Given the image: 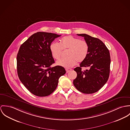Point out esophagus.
<instances>
[{"label": "esophagus", "instance_id": "1", "mask_svg": "<svg viewBox=\"0 0 130 130\" xmlns=\"http://www.w3.org/2000/svg\"><path fill=\"white\" fill-rule=\"evenodd\" d=\"M71 70H72V69H70V68H67V69H66V71L67 73H68V72L71 71Z\"/></svg>", "mask_w": 130, "mask_h": 130}]
</instances>
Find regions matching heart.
Here are the masks:
<instances>
[{
    "instance_id": "heart-1",
    "label": "heart",
    "mask_w": 130,
    "mask_h": 130,
    "mask_svg": "<svg viewBox=\"0 0 130 130\" xmlns=\"http://www.w3.org/2000/svg\"><path fill=\"white\" fill-rule=\"evenodd\" d=\"M68 50L67 58L61 59L56 64L66 68L73 67L77 63L83 62L89 53V47L85 40H81L73 36H66L62 38L60 44L53 42L50 45V50L53 57L58 60L60 58L62 50Z\"/></svg>"
}]
</instances>
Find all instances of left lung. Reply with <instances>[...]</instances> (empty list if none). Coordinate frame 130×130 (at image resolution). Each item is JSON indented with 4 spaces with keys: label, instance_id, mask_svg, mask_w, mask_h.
Listing matches in <instances>:
<instances>
[{
    "label": "left lung",
    "instance_id": "left-lung-1",
    "mask_svg": "<svg viewBox=\"0 0 130 130\" xmlns=\"http://www.w3.org/2000/svg\"><path fill=\"white\" fill-rule=\"evenodd\" d=\"M82 36L88 43L89 53L86 59L74 69L77 76L73 81L76 88L84 94H92L99 91L107 82L111 59L110 52L101 40L86 34H77ZM82 67L89 69L82 71Z\"/></svg>",
    "mask_w": 130,
    "mask_h": 130
}]
</instances>
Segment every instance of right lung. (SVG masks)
I'll return each mask as SVG.
<instances>
[{"instance_id":"add662e5","label":"right lung","mask_w":130,"mask_h":130,"mask_svg":"<svg viewBox=\"0 0 130 130\" xmlns=\"http://www.w3.org/2000/svg\"><path fill=\"white\" fill-rule=\"evenodd\" d=\"M60 36L38 32L20 47L17 55L18 76L24 86L35 96L50 95L57 88L59 78L66 73L62 66L50 67L55 61L50 45Z\"/></svg>"}]
</instances>
